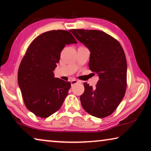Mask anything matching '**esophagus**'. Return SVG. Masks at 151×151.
I'll return each instance as SVG.
<instances>
[{"label": "esophagus", "instance_id": "34e87169", "mask_svg": "<svg viewBox=\"0 0 151 151\" xmlns=\"http://www.w3.org/2000/svg\"><path fill=\"white\" fill-rule=\"evenodd\" d=\"M79 83V81H78V80H76V79H73V80L71 81L72 86H73V85H74L76 84V83Z\"/></svg>", "mask_w": 151, "mask_h": 151}]
</instances>
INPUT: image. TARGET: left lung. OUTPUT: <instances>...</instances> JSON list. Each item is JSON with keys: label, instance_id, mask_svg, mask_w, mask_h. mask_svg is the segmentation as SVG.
<instances>
[{"label": "left lung", "instance_id": "obj_1", "mask_svg": "<svg viewBox=\"0 0 151 151\" xmlns=\"http://www.w3.org/2000/svg\"><path fill=\"white\" fill-rule=\"evenodd\" d=\"M70 31L89 49V69L99 76L95 88L84 83L85 91L80 97L82 106L96 117L111 115L124 98L127 87V61L123 47L102 31Z\"/></svg>", "mask_w": 151, "mask_h": 151}]
</instances>
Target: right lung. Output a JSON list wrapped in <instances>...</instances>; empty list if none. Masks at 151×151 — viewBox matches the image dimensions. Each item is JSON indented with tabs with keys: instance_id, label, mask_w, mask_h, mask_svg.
<instances>
[{
	"instance_id": "add662e5",
	"label": "right lung",
	"mask_w": 151,
	"mask_h": 151,
	"mask_svg": "<svg viewBox=\"0 0 151 151\" xmlns=\"http://www.w3.org/2000/svg\"><path fill=\"white\" fill-rule=\"evenodd\" d=\"M77 43L67 30H51L38 36L20 63L17 81L24 104L36 116L47 118L60 109L71 84L54 77L66 45Z\"/></svg>"
}]
</instances>
